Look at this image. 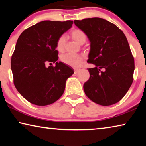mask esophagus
<instances>
[{
  "mask_svg": "<svg viewBox=\"0 0 146 146\" xmlns=\"http://www.w3.org/2000/svg\"><path fill=\"white\" fill-rule=\"evenodd\" d=\"M80 71V69H75V74L77 73H78Z\"/></svg>",
  "mask_w": 146,
  "mask_h": 146,
  "instance_id": "obj_1",
  "label": "esophagus"
}]
</instances>
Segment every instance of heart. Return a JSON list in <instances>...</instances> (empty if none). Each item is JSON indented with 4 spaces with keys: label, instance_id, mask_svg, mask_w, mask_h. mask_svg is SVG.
<instances>
[{
    "label": "heart",
    "instance_id": "heart-1",
    "mask_svg": "<svg viewBox=\"0 0 146 146\" xmlns=\"http://www.w3.org/2000/svg\"><path fill=\"white\" fill-rule=\"evenodd\" d=\"M71 37L73 40L78 44L82 45L86 42V35L82 30L79 29H75L71 32ZM66 37L65 35H62L56 41V49L60 52H63L65 49ZM61 60L63 63L71 66L73 68H78L82 65L84 61V56L79 55L72 54H65L61 56Z\"/></svg>",
    "mask_w": 146,
    "mask_h": 146
}]
</instances>
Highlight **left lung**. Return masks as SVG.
Masks as SVG:
<instances>
[{"mask_svg": "<svg viewBox=\"0 0 146 146\" xmlns=\"http://www.w3.org/2000/svg\"><path fill=\"white\" fill-rule=\"evenodd\" d=\"M74 23L90 42L88 68L90 77L84 84L87 97L102 106L117 103L124 97L133 80L134 58L126 36L118 27L98 17L75 20Z\"/></svg>", "mask_w": 146, "mask_h": 146, "instance_id": "left-lung-1", "label": "left lung"}]
</instances>
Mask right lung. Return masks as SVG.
I'll return each instance as SVG.
<instances>
[{
  "label": "right lung",
  "mask_w": 146,
  "mask_h": 146,
  "mask_svg": "<svg viewBox=\"0 0 146 146\" xmlns=\"http://www.w3.org/2000/svg\"><path fill=\"white\" fill-rule=\"evenodd\" d=\"M72 21H44L21 34L11 56V68L17 91L29 102L51 104L64 93L72 68L57 62L56 41L72 26ZM49 63L56 66L46 67Z\"/></svg>",
  "instance_id": "obj_1"
}]
</instances>
